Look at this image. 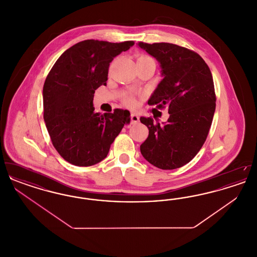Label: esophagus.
I'll return each mask as SVG.
<instances>
[{
  "label": "esophagus",
  "mask_w": 257,
  "mask_h": 257,
  "mask_svg": "<svg viewBox=\"0 0 257 257\" xmlns=\"http://www.w3.org/2000/svg\"><path fill=\"white\" fill-rule=\"evenodd\" d=\"M130 119H131V124H134V123H137L140 120V116L137 113H131Z\"/></svg>",
  "instance_id": "obj_1"
}]
</instances>
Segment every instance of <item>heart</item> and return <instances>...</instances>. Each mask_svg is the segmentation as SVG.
Masks as SVG:
<instances>
[{"label": "heart", "mask_w": 257, "mask_h": 257, "mask_svg": "<svg viewBox=\"0 0 257 257\" xmlns=\"http://www.w3.org/2000/svg\"><path fill=\"white\" fill-rule=\"evenodd\" d=\"M138 61H154L152 58H150L149 56L147 55H141L138 57ZM123 104L128 107V108H135L138 106V99L135 96L134 94H126L124 95V97L122 99Z\"/></svg>", "instance_id": "1"}]
</instances>
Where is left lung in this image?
Returning <instances> with one entry per match:
<instances>
[{
	"instance_id": "1",
	"label": "left lung",
	"mask_w": 257,
	"mask_h": 257,
	"mask_svg": "<svg viewBox=\"0 0 257 257\" xmlns=\"http://www.w3.org/2000/svg\"><path fill=\"white\" fill-rule=\"evenodd\" d=\"M138 45L156 58L164 75L148 104L161 110L167 107L170 113L165 125L140 118L149 130L141 152L161 170H175L193 159L206 141L216 109L213 77L193 50L166 42Z\"/></svg>"
}]
</instances>
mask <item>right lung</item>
I'll list each match as a JSON object with an SVG mask.
<instances>
[{"instance_id": "1", "label": "right lung", "mask_w": 257, "mask_h": 257, "mask_svg": "<svg viewBox=\"0 0 257 257\" xmlns=\"http://www.w3.org/2000/svg\"><path fill=\"white\" fill-rule=\"evenodd\" d=\"M87 39L66 50L43 86V110L52 144L65 161L89 167L105 159L110 145L130 122V112H94L93 95L106 85L110 62L134 45Z\"/></svg>"}]
</instances>
